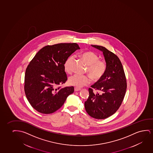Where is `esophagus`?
Here are the masks:
<instances>
[{"instance_id": "34e87169", "label": "esophagus", "mask_w": 153, "mask_h": 153, "mask_svg": "<svg viewBox=\"0 0 153 153\" xmlns=\"http://www.w3.org/2000/svg\"><path fill=\"white\" fill-rule=\"evenodd\" d=\"M80 90H81V88H77V87H75L74 88L75 91H80Z\"/></svg>"}]
</instances>
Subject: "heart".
<instances>
[{"label": "heart", "instance_id": "heart-1", "mask_svg": "<svg viewBox=\"0 0 153 153\" xmlns=\"http://www.w3.org/2000/svg\"><path fill=\"white\" fill-rule=\"evenodd\" d=\"M82 59L88 65L87 71L94 80H98L101 79L107 69V65L105 61L99 59V56L96 53L92 51H87L81 54ZM73 56H70L64 63V69L67 73L71 71V64L73 60ZM68 83L71 86L80 88L90 82V78L87 75H82L75 74L68 78Z\"/></svg>", "mask_w": 153, "mask_h": 153}]
</instances>
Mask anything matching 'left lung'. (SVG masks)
Instances as JSON below:
<instances>
[{
    "label": "left lung",
    "mask_w": 153,
    "mask_h": 153,
    "mask_svg": "<svg viewBox=\"0 0 153 153\" xmlns=\"http://www.w3.org/2000/svg\"><path fill=\"white\" fill-rule=\"evenodd\" d=\"M91 46L102 52L107 69L102 78L88 89L89 96L85 108L90 117L104 119L113 115L121 105L127 88L126 79L117 55L103 46ZM94 89L100 91L101 94H94Z\"/></svg>",
    "instance_id": "left-lung-1"
}]
</instances>
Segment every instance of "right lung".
<instances>
[{
    "label": "right lung",
    "instance_id": "1",
    "mask_svg": "<svg viewBox=\"0 0 153 153\" xmlns=\"http://www.w3.org/2000/svg\"><path fill=\"white\" fill-rule=\"evenodd\" d=\"M76 43L46 45L38 52L25 70L24 89L27 100L40 113L50 114L59 110L67 97L74 91L73 86L61 88L67 75L64 63L75 51Z\"/></svg>",
    "mask_w": 153,
    "mask_h": 153
}]
</instances>
